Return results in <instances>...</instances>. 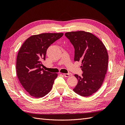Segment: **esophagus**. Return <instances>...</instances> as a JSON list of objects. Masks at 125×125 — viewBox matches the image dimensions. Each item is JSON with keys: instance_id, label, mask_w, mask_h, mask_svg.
<instances>
[{"instance_id": "1", "label": "esophagus", "mask_w": 125, "mask_h": 125, "mask_svg": "<svg viewBox=\"0 0 125 125\" xmlns=\"http://www.w3.org/2000/svg\"><path fill=\"white\" fill-rule=\"evenodd\" d=\"M63 75L65 77H69L71 76V75H72V74L70 73H63Z\"/></svg>"}]
</instances>
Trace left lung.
Returning <instances> with one entry per match:
<instances>
[{
  "label": "left lung",
  "mask_w": 125,
  "mask_h": 125,
  "mask_svg": "<svg viewBox=\"0 0 125 125\" xmlns=\"http://www.w3.org/2000/svg\"><path fill=\"white\" fill-rule=\"evenodd\" d=\"M66 36L74 48V60L81 62L82 76L73 91L82 96L91 95L99 90L105 77L108 55L103 43L96 36L84 31L66 32Z\"/></svg>",
  "instance_id": "8db88e82"
}]
</instances>
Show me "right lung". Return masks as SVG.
I'll list each match as a JSON object with an SVG mask.
<instances>
[{
    "label": "right lung",
    "mask_w": 125,
    "mask_h": 125,
    "mask_svg": "<svg viewBox=\"0 0 125 125\" xmlns=\"http://www.w3.org/2000/svg\"><path fill=\"white\" fill-rule=\"evenodd\" d=\"M63 33H42L26 39L18 53L17 76L20 83L30 95L34 98L44 96L51 91L57 73L42 68L48 47L62 37Z\"/></svg>",
    "instance_id": "obj_1"
}]
</instances>
